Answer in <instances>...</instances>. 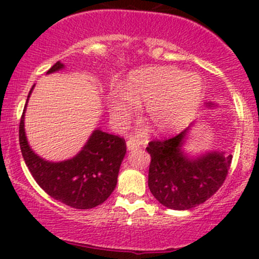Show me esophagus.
Returning <instances> with one entry per match:
<instances>
[{"label":"esophagus","instance_id":"obj_1","mask_svg":"<svg viewBox=\"0 0 259 259\" xmlns=\"http://www.w3.org/2000/svg\"><path fill=\"white\" fill-rule=\"evenodd\" d=\"M139 145H140L139 143H138L135 139H132V138H130V139H127V142H126L127 150H135V149L139 148Z\"/></svg>","mask_w":259,"mask_h":259}]
</instances>
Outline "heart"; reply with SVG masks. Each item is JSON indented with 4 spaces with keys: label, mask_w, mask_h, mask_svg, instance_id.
Segmentation results:
<instances>
[{
    "label": "heart",
    "mask_w": 259,
    "mask_h": 259,
    "mask_svg": "<svg viewBox=\"0 0 259 259\" xmlns=\"http://www.w3.org/2000/svg\"><path fill=\"white\" fill-rule=\"evenodd\" d=\"M202 94L199 75L173 67H151L134 72L126 90L114 89L109 95V108L115 122L125 125L138 111L139 103H146L150 121L156 129L169 132L197 110Z\"/></svg>",
    "instance_id": "heart-1"
}]
</instances>
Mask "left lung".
I'll list each match as a JSON object with an SVG mask.
<instances>
[{"instance_id": "obj_1", "label": "left lung", "mask_w": 259, "mask_h": 259, "mask_svg": "<svg viewBox=\"0 0 259 259\" xmlns=\"http://www.w3.org/2000/svg\"><path fill=\"white\" fill-rule=\"evenodd\" d=\"M187 127L178 135L149 143L148 185L151 194L164 207L192 209L209 199L223 185L232 163V154L210 151L190 159L182 151Z\"/></svg>"}]
</instances>
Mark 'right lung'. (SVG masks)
I'll list each match as a JSON object with an SVG mask.
<instances>
[{"mask_svg": "<svg viewBox=\"0 0 259 259\" xmlns=\"http://www.w3.org/2000/svg\"><path fill=\"white\" fill-rule=\"evenodd\" d=\"M62 67L64 65L57 61L48 74ZM23 114L25 110L18 129L21 153L36 183L51 198L76 209H90L105 202L116 187L120 165L126 153L124 138L98 129L76 156L51 163L31 150L23 129Z\"/></svg>", "mask_w": 259, "mask_h": 259, "instance_id": "1", "label": "right lung"}]
</instances>
